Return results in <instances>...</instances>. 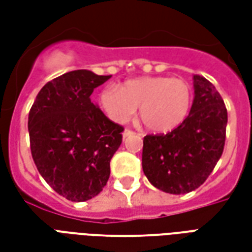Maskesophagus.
I'll return each mask as SVG.
<instances>
[{"label": "esophagus", "mask_w": 252, "mask_h": 252, "mask_svg": "<svg viewBox=\"0 0 252 252\" xmlns=\"http://www.w3.org/2000/svg\"><path fill=\"white\" fill-rule=\"evenodd\" d=\"M135 135V132L131 131V129H124V132H123V137L126 139V137H129V136H133Z\"/></svg>", "instance_id": "34e87169"}]
</instances>
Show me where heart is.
I'll use <instances>...</instances> for the list:
<instances>
[{"label": "heart", "mask_w": 252, "mask_h": 252, "mask_svg": "<svg viewBox=\"0 0 252 252\" xmlns=\"http://www.w3.org/2000/svg\"><path fill=\"white\" fill-rule=\"evenodd\" d=\"M99 106L110 120L123 124L139 106L140 120L150 131H174L189 116L193 89L181 78L140 77L129 79L120 88L108 86L98 95Z\"/></svg>", "instance_id": "b5f03b06"}]
</instances>
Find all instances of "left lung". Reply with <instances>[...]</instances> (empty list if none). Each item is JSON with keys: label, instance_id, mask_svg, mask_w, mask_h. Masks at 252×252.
Wrapping results in <instances>:
<instances>
[{"label": "left lung", "instance_id": "8db88e82", "mask_svg": "<svg viewBox=\"0 0 252 252\" xmlns=\"http://www.w3.org/2000/svg\"><path fill=\"white\" fill-rule=\"evenodd\" d=\"M194 98L186 120L166 135L143 140L144 175L157 189L185 194L201 186L215 169L225 143L227 108L208 79L193 75Z\"/></svg>", "mask_w": 252, "mask_h": 252}]
</instances>
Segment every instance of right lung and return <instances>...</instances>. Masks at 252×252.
<instances>
[{"instance_id": "obj_1", "label": "right lung", "mask_w": 252, "mask_h": 252, "mask_svg": "<svg viewBox=\"0 0 252 252\" xmlns=\"http://www.w3.org/2000/svg\"><path fill=\"white\" fill-rule=\"evenodd\" d=\"M112 75L75 70L47 82L28 116L31 153L40 175L74 202L93 198L110 175V159L124 128L92 102L95 88Z\"/></svg>"}]
</instances>
